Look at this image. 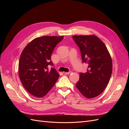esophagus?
I'll return each instance as SVG.
<instances>
[{
	"mask_svg": "<svg viewBox=\"0 0 129 129\" xmlns=\"http://www.w3.org/2000/svg\"><path fill=\"white\" fill-rule=\"evenodd\" d=\"M72 73V72H68V73H67V72H63V73L64 74H66V75H69V74H71Z\"/></svg>",
	"mask_w": 129,
	"mask_h": 129,
	"instance_id": "34e87169",
	"label": "esophagus"
}]
</instances>
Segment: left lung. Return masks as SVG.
Returning a JSON list of instances; mask_svg holds the SVG:
<instances>
[{
    "mask_svg": "<svg viewBox=\"0 0 129 129\" xmlns=\"http://www.w3.org/2000/svg\"><path fill=\"white\" fill-rule=\"evenodd\" d=\"M79 47L83 62L88 64L87 72L80 73L76 87L87 99L98 96L107 87L112 74V59L106 46L95 35L74 36Z\"/></svg>",
    "mask_w": 129,
    "mask_h": 129,
    "instance_id": "1",
    "label": "left lung"
}]
</instances>
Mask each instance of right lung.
Listing matches in <instances>:
<instances>
[{"instance_id":"obj_1","label":"right lung","mask_w":129,"mask_h":129,"mask_svg":"<svg viewBox=\"0 0 129 129\" xmlns=\"http://www.w3.org/2000/svg\"><path fill=\"white\" fill-rule=\"evenodd\" d=\"M63 36H43L29 42L21 54L19 62V75L23 86L30 94L44 97L51 89L59 77L50 57Z\"/></svg>"}]
</instances>
